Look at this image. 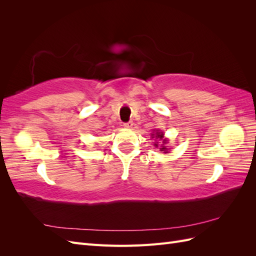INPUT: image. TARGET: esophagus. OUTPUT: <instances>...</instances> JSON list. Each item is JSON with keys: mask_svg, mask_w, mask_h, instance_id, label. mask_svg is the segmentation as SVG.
<instances>
[{"mask_svg": "<svg viewBox=\"0 0 256 256\" xmlns=\"http://www.w3.org/2000/svg\"><path fill=\"white\" fill-rule=\"evenodd\" d=\"M132 126H134V122H125V124H124V127H125V128H128V129L132 128Z\"/></svg>", "mask_w": 256, "mask_h": 256, "instance_id": "1", "label": "esophagus"}]
</instances>
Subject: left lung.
I'll return each mask as SVG.
<instances>
[{"label":"left lung","mask_w":256,"mask_h":256,"mask_svg":"<svg viewBox=\"0 0 256 256\" xmlns=\"http://www.w3.org/2000/svg\"><path fill=\"white\" fill-rule=\"evenodd\" d=\"M152 138L154 136H156L157 138H160V140H162V143H164V144H166V138H164V132H161V131H156V132H154V134H152ZM164 144H162V145H164ZM154 146H158V144H154ZM162 147V148H160L161 150V152H166V146H161Z\"/></svg>","instance_id":"left-lung-1"}]
</instances>
